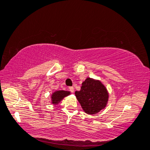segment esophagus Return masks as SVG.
<instances>
[{"label": "esophagus", "mask_w": 150, "mask_h": 150, "mask_svg": "<svg viewBox=\"0 0 150 150\" xmlns=\"http://www.w3.org/2000/svg\"><path fill=\"white\" fill-rule=\"evenodd\" d=\"M69 90H70L72 93L74 92V91H75V88H73V87H69Z\"/></svg>", "instance_id": "esophagus-1"}]
</instances>
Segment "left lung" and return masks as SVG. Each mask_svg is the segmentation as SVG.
Returning a JSON list of instances; mask_svg holds the SVG:
<instances>
[{"label":"left lung","mask_w":150,"mask_h":150,"mask_svg":"<svg viewBox=\"0 0 150 150\" xmlns=\"http://www.w3.org/2000/svg\"><path fill=\"white\" fill-rule=\"evenodd\" d=\"M75 96L86 114L95 115L106 108L109 93L101 81L87 77L82 83L81 90L76 91Z\"/></svg>","instance_id":"1"}]
</instances>
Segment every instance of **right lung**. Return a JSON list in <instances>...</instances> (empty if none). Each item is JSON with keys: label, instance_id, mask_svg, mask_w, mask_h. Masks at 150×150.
Segmentation results:
<instances>
[{"label": "right lung", "instance_id": "obj_1", "mask_svg": "<svg viewBox=\"0 0 150 150\" xmlns=\"http://www.w3.org/2000/svg\"><path fill=\"white\" fill-rule=\"evenodd\" d=\"M71 94L69 91L64 90H57L52 93L50 96L51 98V103L53 105H57L61 102L64 98L68 96Z\"/></svg>", "mask_w": 150, "mask_h": 150}]
</instances>
